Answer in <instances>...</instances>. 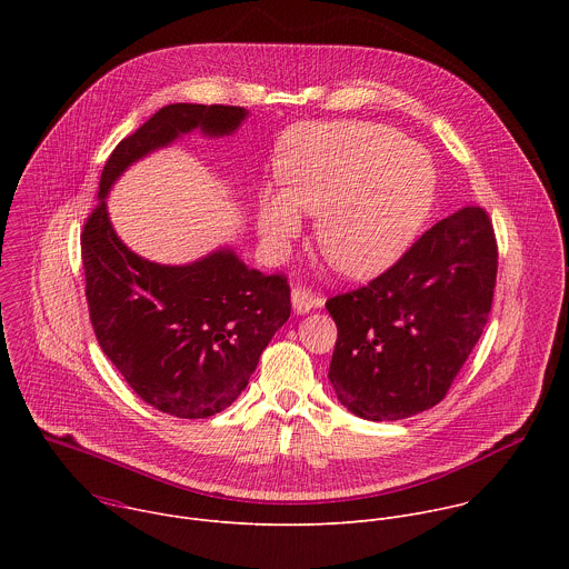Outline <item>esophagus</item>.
<instances>
[{
	"label": "esophagus",
	"mask_w": 569,
	"mask_h": 569,
	"mask_svg": "<svg viewBox=\"0 0 569 569\" xmlns=\"http://www.w3.org/2000/svg\"><path fill=\"white\" fill-rule=\"evenodd\" d=\"M290 299H292V310H295L297 315H303V312L312 310V308L319 303V299H317L308 288H303V286H295Z\"/></svg>",
	"instance_id": "34e87169"
}]
</instances>
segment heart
I'll return each instance as SVG.
<instances>
[{
  "label": "heart",
  "mask_w": 569,
  "mask_h": 569,
  "mask_svg": "<svg viewBox=\"0 0 569 569\" xmlns=\"http://www.w3.org/2000/svg\"><path fill=\"white\" fill-rule=\"evenodd\" d=\"M277 176L281 191L259 200V231L283 248L317 213L315 238L331 263L369 279L410 250L437 198V169L426 148L371 121L301 126L286 134Z\"/></svg>",
  "instance_id": "b5f03b06"
}]
</instances>
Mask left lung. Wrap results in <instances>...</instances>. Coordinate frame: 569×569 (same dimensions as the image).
I'll use <instances>...</instances> for the list:
<instances>
[{
	"label": "left lung",
	"mask_w": 569,
	"mask_h": 569,
	"mask_svg": "<svg viewBox=\"0 0 569 569\" xmlns=\"http://www.w3.org/2000/svg\"><path fill=\"white\" fill-rule=\"evenodd\" d=\"M498 277L493 222L466 204L432 224L387 272L331 297L329 380L349 412L398 421L448 393L489 319Z\"/></svg>",
	"instance_id": "left-lung-1"
}]
</instances>
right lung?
Segmentation results:
<instances>
[{"instance_id":"add662e5","label":"right lung","mask_w":569,"mask_h":569,"mask_svg":"<svg viewBox=\"0 0 569 569\" xmlns=\"http://www.w3.org/2000/svg\"><path fill=\"white\" fill-rule=\"evenodd\" d=\"M248 110L173 103L154 112L108 157L99 202L80 252L90 319L103 353L134 393L178 419H207L248 387L272 336L290 317L283 274L248 268L229 248L189 266H159L130 252L108 218V191L143 154L200 128L231 134Z\"/></svg>"}]
</instances>
